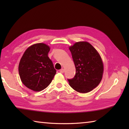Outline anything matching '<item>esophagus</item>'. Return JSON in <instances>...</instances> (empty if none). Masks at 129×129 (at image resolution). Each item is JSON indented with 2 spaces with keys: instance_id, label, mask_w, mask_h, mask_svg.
Listing matches in <instances>:
<instances>
[{
  "instance_id": "1",
  "label": "esophagus",
  "mask_w": 129,
  "mask_h": 129,
  "mask_svg": "<svg viewBox=\"0 0 129 129\" xmlns=\"http://www.w3.org/2000/svg\"><path fill=\"white\" fill-rule=\"evenodd\" d=\"M59 72H60V73H63L64 72V69H61L59 71Z\"/></svg>"
}]
</instances>
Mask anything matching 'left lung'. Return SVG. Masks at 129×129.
<instances>
[{"mask_svg": "<svg viewBox=\"0 0 129 129\" xmlns=\"http://www.w3.org/2000/svg\"><path fill=\"white\" fill-rule=\"evenodd\" d=\"M76 67L75 77L68 79L69 85L78 92L86 93L96 88L103 75L104 65L101 56L86 41L76 43L69 47Z\"/></svg>", "mask_w": 129, "mask_h": 129, "instance_id": "8db88e82", "label": "left lung"}]
</instances>
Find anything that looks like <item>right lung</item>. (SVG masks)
Returning <instances> with one entry per match:
<instances>
[{
	"instance_id": "obj_1",
	"label": "right lung",
	"mask_w": 129,
	"mask_h": 129,
	"mask_svg": "<svg viewBox=\"0 0 129 129\" xmlns=\"http://www.w3.org/2000/svg\"><path fill=\"white\" fill-rule=\"evenodd\" d=\"M49 51L45 44H35L28 47L21 58L19 76L23 84L32 90H44L56 75L53 62L48 56Z\"/></svg>"
}]
</instances>
